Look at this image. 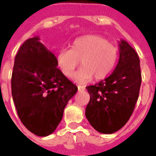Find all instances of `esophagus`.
Masks as SVG:
<instances>
[{"instance_id": "esophagus-1", "label": "esophagus", "mask_w": 156, "mask_h": 156, "mask_svg": "<svg viewBox=\"0 0 156 156\" xmlns=\"http://www.w3.org/2000/svg\"><path fill=\"white\" fill-rule=\"evenodd\" d=\"M77 87H78V89H79V90H85V89H86V87H85V86H81V85H78V86H77Z\"/></svg>"}]
</instances>
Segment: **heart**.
I'll return each mask as SVG.
<instances>
[{
    "instance_id": "1",
    "label": "heart",
    "mask_w": 156,
    "mask_h": 156,
    "mask_svg": "<svg viewBox=\"0 0 156 156\" xmlns=\"http://www.w3.org/2000/svg\"><path fill=\"white\" fill-rule=\"evenodd\" d=\"M119 57V48L100 35H86L76 38L70 49L63 48L56 55V65L67 77L73 75L80 65L82 67L74 78L86 82L94 76L102 80L113 70Z\"/></svg>"
}]
</instances>
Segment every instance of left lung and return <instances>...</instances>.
Here are the masks:
<instances>
[{"label":"left lung","mask_w":156,"mask_h":156,"mask_svg":"<svg viewBox=\"0 0 156 156\" xmlns=\"http://www.w3.org/2000/svg\"><path fill=\"white\" fill-rule=\"evenodd\" d=\"M141 85L140 58L125 40L119 42V59L108 78L87 87L90 101L86 117L99 133H112L129 121Z\"/></svg>","instance_id":"8db88e82"}]
</instances>
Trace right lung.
Returning a JSON list of instances; mask_svg holds the SVG:
<instances>
[{"label":"right lung","instance_id":"obj_1","mask_svg":"<svg viewBox=\"0 0 156 156\" xmlns=\"http://www.w3.org/2000/svg\"><path fill=\"white\" fill-rule=\"evenodd\" d=\"M77 90L39 37L23 43L15 57L12 94L20 120L30 132L41 137L55 132Z\"/></svg>","mask_w":156,"mask_h":156}]
</instances>
